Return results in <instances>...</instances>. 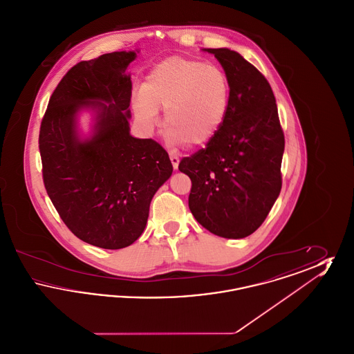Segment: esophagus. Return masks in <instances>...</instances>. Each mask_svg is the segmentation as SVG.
Masks as SVG:
<instances>
[{
    "mask_svg": "<svg viewBox=\"0 0 354 354\" xmlns=\"http://www.w3.org/2000/svg\"><path fill=\"white\" fill-rule=\"evenodd\" d=\"M169 159H171V163H172L174 169H178V166H179V156L175 155V153H169Z\"/></svg>",
    "mask_w": 354,
    "mask_h": 354,
    "instance_id": "1",
    "label": "esophagus"
}]
</instances>
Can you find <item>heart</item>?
<instances>
[{"instance_id": "heart-1", "label": "heart", "mask_w": 354, "mask_h": 354, "mask_svg": "<svg viewBox=\"0 0 354 354\" xmlns=\"http://www.w3.org/2000/svg\"><path fill=\"white\" fill-rule=\"evenodd\" d=\"M138 119L152 127L159 109L174 142L201 146L219 131L230 107V81L221 68L196 59L172 57L147 74L133 97Z\"/></svg>"}]
</instances>
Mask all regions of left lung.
<instances>
[{"instance_id": "8db88e82", "label": "left lung", "mask_w": 354, "mask_h": 354, "mask_svg": "<svg viewBox=\"0 0 354 354\" xmlns=\"http://www.w3.org/2000/svg\"><path fill=\"white\" fill-rule=\"evenodd\" d=\"M230 81V107L219 131L183 158L192 187L188 207L205 230L225 239L253 234L281 191L284 133L266 77L230 49H207Z\"/></svg>"}]
</instances>
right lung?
Returning a JSON list of instances; mask_svg holds the SVG:
<instances>
[{"label":"right lung","mask_w":354,"mask_h":354,"mask_svg":"<svg viewBox=\"0 0 354 354\" xmlns=\"http://www.w3.org/2000/svg\"><path fill=\"white\" fill-rule=\"evenodd\" d=\"M136 51H114L68 70L41 122L39 152L46 192L68 230L104 250L129 247L146 228L155 192L172 174L169 153L130 135ZM96 110L93 135L81 140L76 114Z\"/></svg>","instance_id":"obj_1"}]
</instances>
